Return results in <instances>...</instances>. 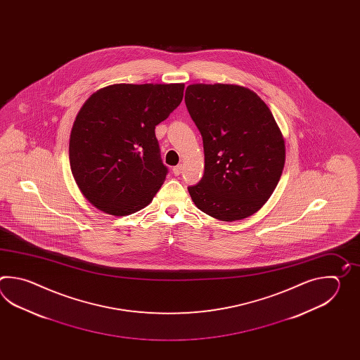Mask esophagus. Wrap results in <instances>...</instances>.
<instances>
[{"label":"esophagus","mask_w":360,"mask_h":360,"mask_svg":"<svg viewBox=\"0 0 360 360\" xmlns=\"http://www.w3.org/2000/svg\"><path fill=\"white\" fill-rule=\"evenodd\" d=\"M172 172H174L175 176H179V175L183 172V165H177V166H175V167L172 169Z\"/></svg>","instance_id":"esophagus-1"}]
</instances>
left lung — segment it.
I'll list each match as a JSON object with an SVG mask.
<instances>
[{
    "label": "left lung",
    "instance_id": "left-lung-1",
    "mask_svg": "<svg viewBox=\"0 0 360 360\" xmlns=\"http://www.w3.org/2000/svg\"><path fill=\"white\" fill-rule=\"evenodd\" d=\"M185 104L203 139L205 174L188 191L221 221L257 212L282 176L285 146L268 105L238 84H189Z\"/></svg>",
    "mask_w": 360,
    "mask_h": 360
}]
</instances>
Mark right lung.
<instances>
[{
  "label": "right lung",
  "mask_w": 360,
  "mask_h": 360,
  "mask_svg": "<svg viewBox=\"0 0 360 360\" xmlns=\"http://www.w3.org/2000/svg\"><path fill=\"white\" fill-rule=\"evenodd\" d=\"M184 84H117L86 100L69 139V162L84 198L105 214L148 206L167 175L155 126L176 109Z\"/></svg>",
  "instance_id": "right-lung-1"
}]
</instances>
